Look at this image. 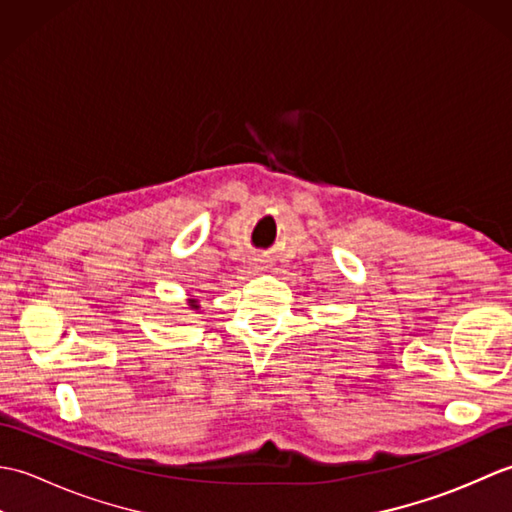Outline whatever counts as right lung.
<instances>
[{
	"label": "right lung",
	"instance_id": "obj_1",
	"mask_svg": "<svg viewBox=\"0 0 512 512\" xmlns=\"http://www.w3.org/2000/svg\"><path fill=\"white\" fill-rule=\"evenodd\" d=\"M189 306L193 308V310H198L200 306H198V301H195V299H189Z\"/></svg>",
	"mask_w": 512,
	"mask_h": 512
}]
</instances>
